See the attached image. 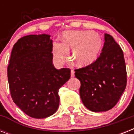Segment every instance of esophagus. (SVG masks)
<instances>
[{
	"label": "esophagus",
	"instance_id": "1",
	"mask_svg": "<svg viewBox=\"0 0 134 134\" xmlns=\"http://www.w3.org/2000/svg\"><path fill=\"white\" fill-rule=\"evenodd\" d=\"M71 77H74V71L73 70H71Z\"/></svg>",
	"mask_w": 134,
	"mask_h": 134
}]
</instances>
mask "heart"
Segmentation results:
<instances>
[{"label":"heart","instance_id":"heart-1","mask_svg":"<svg viewBox=\"0 0 134 134\" xmlns=\"http://www.w3.org/2000/svg\"><path fill=\"white\" fill-rule=\"evenodd\" d=\"M102 46L101 37L94 32L65 31L63 35V42H53V56L57 63L61 64L68 57L69 51L71 49V58L76 65L87 67L97 59Z\"/></svg>","mask_w":134,"mask_h":134}]
</instances>
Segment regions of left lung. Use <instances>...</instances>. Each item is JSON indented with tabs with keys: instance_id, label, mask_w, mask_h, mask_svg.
Returning a JSON list of instances; mask_svg holds the SVG:
<instances>
[{
	"instance_id": "8db88e82",
	"label": "left lung",
	"mask_w": 134,
	"mask_h": 134,
	"mask_svg": "<svg viewBox=\"0 0 134 134\" xmlns=\"http://www.w3.org/2000/svg\"><path fill=\"white\" fill-rule=\"evenodd\" d=\"M100 56L92 64L75 70L81 82L80 97L93 112L113 108L127 86V71L123 51L111 35H104Z\"/></svg>"
}]
</instances>
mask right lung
Returning a JSON list of instances; mask_svg holds the SVG:
<instances>
[{
    "instance_id": "add662e5",
    "label": "right lung",
    "mask_w": 134,
    "mask_h": 134,
    "mask_svg": "<svg viewBox=\"0 0 134 134\" xmlns=\"http://www.w3.org/2000/svg\"><path fill=\"white\" fill-rule=\"evenodd\" d=\"M46 34L30 35L14 44L7 67L12 99L33 118H46L59 106V89L70 79V69L53 65V41Z\"/></svg>"
}]
</instances>
